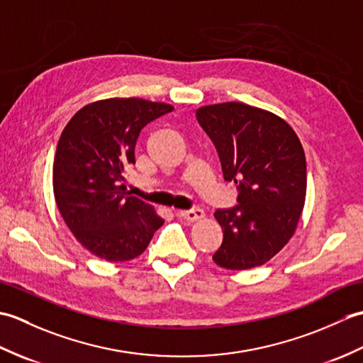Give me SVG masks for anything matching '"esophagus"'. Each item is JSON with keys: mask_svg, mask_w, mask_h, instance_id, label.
<instances>
[{"mask_svg": "<svg viewBox=\"0 0 363 363\" xmlns=\"http://www.w3.org/2000/svg\"><path fill=\"white\" fill-rule=\"evenodd\" d=\"M177 217H181L182 220H187V221H198L204 218V211L199 209V207H194V209L190 211H179L177 212Z\"/></svg>", "mask_w": 363, "mask_h": 363, "instance_id": "1", "label": "esophagus"}]
</instances>
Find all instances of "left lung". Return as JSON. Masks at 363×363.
<instances>
[{"label":"left lung","mask_w":363,"mask_h":363,"mask_svg":"<svg viewBox=\"0 0 363 363\" xmlns=\"http://www.w3.org/2000/svg\"><path fill=\"white\" fill-rule=\"evenodd\" d=\"M196 120L217 148L223 177L238 190L235 207L213 213L223 243L212 259L228 269L264 265L289 243L303 213V145L287 121L243 103L203 106Z\"/></svg>","instance_id":"1"}]
</instances>
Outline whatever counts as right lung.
Instances as JSON below:
<instances>
[{"label":"right lung","mask_w":363,"mask_h":363,"mask_svg":"<svg viewBox=\"0 0 363 363\" xmlns=\"http://www.w3.org/2000/svg\"><path fill=\"white\" fill-rule=\"evenodd\" d=\"M173 106L109 98L84 106L60 134L52 165L57 209L84 248L107 262L130 260L164 225L154 207L126 194L125 168L150 121Z\"/></svg>","instance_id":"1"}]
</instances>
